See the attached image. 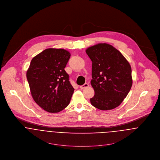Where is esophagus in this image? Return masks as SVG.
Wrapping results in <instances>:
<instances>
[{"mask_svg":"<svg viewBox=\"0 0 160 160\" xmlns=\"http://www.w3.org/2000/svg\"><path fill=\"white\" fill-rule=\"evenodd\" d=\"M89 86V84H88V83H85L84 84H83V85H82V86H80V89H84V88H88Z\"/></svg>","mask_w":160,"mask_h":160,"instance_id":"34e87169","label":"esophagus"}]
</instances>
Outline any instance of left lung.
Returning a JSON list of instances; mask_svg holds the SVG:
<instances>
[{"label":"left lung","mask_w":160,"mask_h":160,"mask_svg":"<svg viewBox=\"0 0 160 160\" xmlns=\"http://www.w3.org/2000/svg\"><path fill=\"white\" fill-rule=\"evenodd\" d=\"M86 53L92 62V87L95 91L92 105L101 110L118 107L130 91L132 70L121 53L108 44L89 47Z\"/></svg>","instance_id":"8db88e82"}]
</instances>
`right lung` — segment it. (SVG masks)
I'll return each mask as SVG.
<instances>
[{
	"label": "right lung",
	"instance_id": "obj_1",
	"mask_svg": "<svg viewBox=\"0 0 160 160\" xmlns=\"http://www.w3.org/2000/svg\"><path fill=\"white\" fill-rule=\"evenodd\" d=\"M70 56L65 49L47 48L32 59L26 72L34 100L49 113L65 109L74 91L64 69Z\"/></svg>",
	"mask_w": 160,
	"mask_h": 160
}]
</instances>
